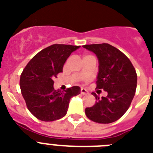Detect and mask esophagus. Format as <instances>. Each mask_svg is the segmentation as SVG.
<instances>
[{
    "label": "esophagus",
    "instance_id": "1",
    "mask_svg": "<svg viewBox=\"0 0 153 153\" xmlns=\"http://www.w3.org/2000/svg\"><path fill=\"white\" fill-rule=\"evenodd\" d=\"M80 93H81L82 94H87L88 92V91L86 90V89H84V88H81V89H80Z\"/></svg>",
    "mask_w": 153,
    "mask_h": 153
}]
</instances>
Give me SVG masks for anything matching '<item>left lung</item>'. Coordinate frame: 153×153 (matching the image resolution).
<instances>
[{
    "mask_svg": "<svg viewBox=\"0 0 153 153\" xmlns=\"http://www.w3.org/2000/svg\"><path fill=\"white\" fill-rule=\"evenodd\" d=\"M83 47L98 57L99 71L96 88L108 93L107 96L99 98L92 92L97 102L93 106L85 108L86 116L98 123H113L127 112L135 94V69L122 51L106 43Z\"/></svg>",
    "mask_w": 153,
    "mask_h": 153,
    "instance_id": "left-lung-1",
    "label": "left lung"
}]
</instances>
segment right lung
<instances>
[{
	"label": "right lung",
	"instance_id": "obj_1",
	"mask_svg": "<svg viewBox=\"0 0 153 153\" xmlns=\"http://www.w3.org/2000/svg\"><path fill=\"white\" fill-rule=\"evenodd\" d=\"M79 46L52 45L38 52L28 62L20 76V89L26 106L42 121H54L65 116L72 97L80 93L74 86L64 91L54 89V78L62 72L63 65Z\"/></svg>",
	"mask_w": 153,
	"mask_h": 153
}]
</instances>
